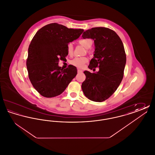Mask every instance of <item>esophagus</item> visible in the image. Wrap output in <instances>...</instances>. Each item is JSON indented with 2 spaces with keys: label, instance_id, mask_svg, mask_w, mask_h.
<instances>
[{
  "label": "esophagus",
  "instance_id": "obj_1",
  "mask_svg": "<svg viewBox=\"0 0 155 155\" xmlns=\"http://www.w3.org/2000/svg\"><path fill=\"white\" fill-rule=\"evenodd\" d=\"M77 72H78V73H81V72H82V70H80V69H78V70H77Z\"/></svg>",
  "mask_w": 155,
  "mask_h": 155
}]
</instances>
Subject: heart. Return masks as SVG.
Returning a JSON list of instances; mask_svg holds the SVG:
<instances>
[{
  "instance_id": "heart-1",
  "label": "heart",
  "mask_w": 155,
  "mask_h": 155,
  "mask_svg": "<svg viewBox=\"0 0 155 155\" xmlns=\"http://www.w3.org/2000/svg\"><path fill=\"white\" fill-rule=\"evenodd\" d=\"M78 44L87 49V52L89 53L88 48H91L92 45V41L91 39H80L78 40ZM67 53L69 56H71L73 53V46L72 44L69 43L67 45ZM87 57H77L70 61V64L77 68H82L85 63L88 61Z\"/></svg>"
}]
</instances>
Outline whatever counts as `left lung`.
I'll list each match as a JSON object with an SVG mask.
<instances>
[{"label":"left lung","mask_w":155,"mask_h":155,"mask_svg":"<svg viewBox=\"0 0 155 155\" xmlns=\"http://www.w3.org/2000/svg\"><path fill=\"white\" fill-rule=\"evenodd\" d=\"M82 37L94 40L95 50L89 68L99 71H85V80L81 88L89 100L101 102L109 98L116 91L124 76L126 54L123 44L118 35L105 27H95L85 31Z\"/></svg>","instance_id":"1"}]
</instances>
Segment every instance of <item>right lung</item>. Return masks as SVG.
Returning <instances> with one entry per match:
<instances>
[{
  "mask_svg": "<svg viewBox=\"0 0 155 155\" xmlns=\"http://www.w3.org/2000/svg\"><path fill=\"white\" fill-rule=\"evenodd\" d=\"M83 31L51 23L38 30L33 37L26 64L30 81L42 96L60 95L76 76L75 67L70 65L63 70L58 66V61L68 55L67 44L78 38Z\"/></svg>",
  "mask_w": 155,
  "mask_h": 155,
  "instance_id": "obj_1",
  "label": "right lung"
}]
</instances>
